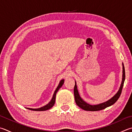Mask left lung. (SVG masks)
<instances>
[{"label": "left lung", "instance_id": "obj_1", "mask_svg": "<svg viewBox=\"0 0 132 132\" xmlns=\"http://www.w3.org/2000/svg\"><path fill=\"white\" fill-rule=\"evenodd\" d=\"M125 80V68L123 63H122V79L121 84L119 87V89L118 92L114 96H112L111 99L108 100L107 101L104 102L102 103L96 104V105H90L85 102L82 98L80 97V94H79L78 90L77 89V83L75 81V86L74 88V99H75V102L77 105L78 107H80L81 109L85 110V111H99V110H103L106 108L112 106L116 103L117 100L119 99V96L121 94L123 86L124 81Z\"/></svg>", "mask_w": 132, "mask_h": 132}]
</instances>
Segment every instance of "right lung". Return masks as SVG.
I'll use <instances>...</instances> for the list:
<instances>
[{
	"instance_id": "right-lung-1",
	"label": "right lung",
	"mask_w": 132,
	"mask_h": 132,
	"mask_svg": "<svg viewBox=\"0 0 132 132\" xmlns=\"http://www.w3.org/2000/svg\"><path fill=\"white\" fill-rule=\"evenodd\" d=\"M64 79H62L61 81H60V82L58 84V86L57 87V88H56L55 90V92L54 93V95H53V96H52L51 100H50V102L48 103L47 104L45 105V106H43L40 108H38V109H31V108H26V109H28L29 110H33V111H45V110H49L53 107V106L55 104V97H56V93L59 90V89H60L62 87V86L63 85V83H64Z\"/></svg>"
}]
</instances>
